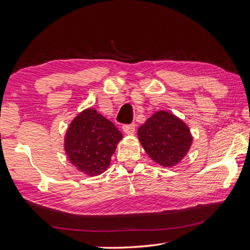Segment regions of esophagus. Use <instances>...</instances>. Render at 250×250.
Here are the masks:
<instances>
[{
  "mask_svg": "<svg viewBox=\"0 0 250 250\" xmlns=\"http://www.w3.org/2000/svg\"><path fill=\"white\" fill-rule=\"evenodd\" d=\"M122 130H124V132L125 134H133L134 131H135V125L133 124L125 125L124 126H122Z\"/></svg>",
  "mask_w": 250,
  "mask_h": 250,
  "instance_id": "esophagus-1",
  "label": "esophagus"
}]
</instances>
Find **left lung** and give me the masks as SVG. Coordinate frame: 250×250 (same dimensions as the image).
Returning a JSON list of instances; mask_svg holds the SVG:
<instances>
[{"mask_svg": "<svg viewBox=\"0 0 250 250\" xmlns=\"http://www.w3.org/2000/svg\"><path fill=\"white\" fill-rule=\"evenodd\" d=\"M138 138L151 160L164 167L179 164L193 142L185 122L164 110L154 112L138 129Z\"/></svg>", "mask_w": 250, "mask_h": 250, "instance_id": "obj_1", "label": "left lung"}]
</instances>
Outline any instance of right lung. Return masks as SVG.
<instances>
[{
    "instance_id": "obj_1",
    "label": "right lung",
    "mask_w": 250,
    "mask_h": 250,
    "mask_svg": "<svg viewBox=\"0 0 250 250\" xmlns=\"http://www.w3.org/2000/svg\"><path fill=\"white\" fill-rule=\"evenodd\" d=\"M122 133L94 108L83 110L70 122L64 149L69 162L79 172L97 176L110 166Z\"/></svg>"
}]
</instances>
